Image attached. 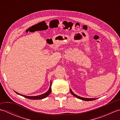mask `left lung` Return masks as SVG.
<instances>
[{
    "label": "left lung",
    "instance_id": "1",
    "mask_svg": "<svg viewBox=\"0 0 120 120\" xmlns=\"http://www.w3.org/2000/svg\"><path fill=\"white\" fill-rule=\"evenodd\" d=\"M70 92H71V94H73V95L74 96H75L76 98H79V99H81V100H83V101H91L95 100V99H96V98H81V97L79 96H78V95H76V94H75V93H74L73 92H72V90H71V89H70Z\"/></svg>",
    "mask_w": 120,
    "mask_h": 120
}]
</instances>
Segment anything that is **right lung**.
Masks as SVG:
<instances>
[{
    "label": "right lung",
    "mask_w": 120,
    "mask_h": 120,
    "mask_svg": "<svg viewBox=\"0 0 120 120\" xmlns=\"http://www.w3.org/2000/svg\"><path fill=\"white\" fill-rule=\"evenodd\" d=\"M51 86H52V82H50V87L49 88V90H48L46 92L41 94V95H37V96H26V95H22V94H19V93L16 92H15V93H16L17 94H19V95H21L22 96H24L25 98H28V99H43L45 98H46L47 96H48L49 95V94L51 93V91H52V88H51Z\"/></svg>",
    "instance_id": "1"
}]
</instances>
